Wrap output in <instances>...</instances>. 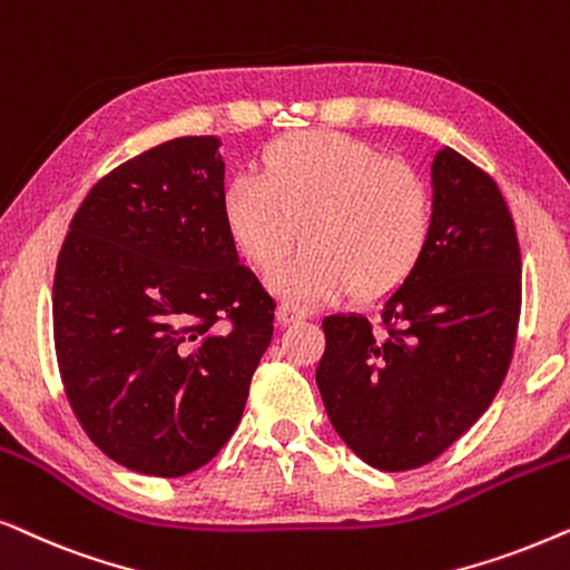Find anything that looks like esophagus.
Here are the masks:
<instances>
[{"label": "esophagus", "instance_id": "esophagus-1", "mask_svg": "<svg viewBox=\"0 0 570 570\" xmlns=\"http://www.w3.org/2000/svg\"><path fill=\"white\" fill-rule=\"evenodd\" d=\"M276 321L281 325H292V323H299V321H307V309H302L297 305H281L276 309Z\"/></svg>", "mask_w": 570, "mask_h": 570}]
</instances>
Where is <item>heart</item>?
Returning <instances> with one entry per match:
<instances>
[{
	"label": "heart",
	"instance_id": "1",
	"mask_svg": "<svg viewBox=\"0 0 570 570\" xmlns=\"http://www.w3.org/2000/svg\"><path fill=\"white\" fill-rule=\"evenodd\" d=\"M222 214L257 271H271L302 232L305 247L268 278L276 297L317 305L352 292L373 302L422 261L432 200L412 166L348 135L305 130L268 142L261 174L226 187Z\"/></svg>",
	"mask_w": 570,
	"mask_h": 570
}]
</instances>
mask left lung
I'll list each match as a JSON object with an SVG mask.
<instances>
[{
    "mask_svg": "<svg viewBox=\"0 0 570 570\" xmlns=\"http://www.w3.org/2000/svg\"><path fill=\"white\" fill-rule=\"evenodd\" d=\"M422 261L381 305L323 321L315 383L338 438L364 464L406 472L440 456L495 399L521 313V249L495 181L451 148L430 166Z\"/></svg>",
    "mask_w": 570,
    "mask_h": 570,
    "instance_id": "8db88e82",
    "label": "left lung"
}]
</instances>
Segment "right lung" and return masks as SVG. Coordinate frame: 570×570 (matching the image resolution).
I'll list each match as a JSON object with an SVG mask.
<instances>
[{"mask_svg":"<svg viewBox=\"0 0 570 570\" xmlns=\"http://www.w3.org/2000/svg\"><path fill=\"white\" fill-rule=\"evenodd\" d=\"M222 140L177 138L94 185L55 276L70 406L117 464L195 472L237 430L273 299L226 232Z\"/></svg>","mask_w":570,"mask_h":570,"instance_id":"add662e5","label":"right lung"}]
</instances>
